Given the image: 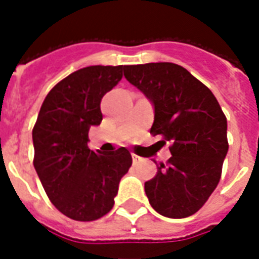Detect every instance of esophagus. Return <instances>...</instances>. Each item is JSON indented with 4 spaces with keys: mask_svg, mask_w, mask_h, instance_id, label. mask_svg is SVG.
Returning a JSON list of instances; mask_svg holds the SVG:
<instances>
[{
    "mask_svg": "<svg viewBox=\"0 0 259 259\" xmlns=\"http://www.w3.org/2000/svg\"><path fill=\"white\" fill-rule=\"evenodd\" d=\"M132 158H133V164H137V162L141 161V157H138L136 154H132Z\"/></svg>",
    "mask_w": 259,
    "mask_h": 259,
    "instance_id": "esophagus-1",
    "label": "esophagus"
}]
</instances>
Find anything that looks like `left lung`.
Returning <instances> with one entry per match:
<instances>
[{
  "label": "left lung",
  "instance_id": "8db88e82",
  "mask_svg": "<svg viewBox=\"0 0 259 259\" xmlns=\"http://www.w3.org/2000/svg\"><path fill=\"white\" fill-rule=\"evenodd\" d=\"M123 75L153 105L150 133L170 142L172 157L145 183L150 205L162 217H191L221 180L229 150L226 115L211 90L175 63L125 66Z\"/></svg>",
  "mask_w": 259,
  "mask_h": 259
}]
</instances>
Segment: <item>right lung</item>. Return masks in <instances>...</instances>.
<instances>
[{
	"label": "right lung",
	"mask_w": 259,
	"mask_h": 259,
	"mask_svg": "<svg viewBox=\"0 0 259 259\" xmlns=\"http://www.w3.org/2000/svg\"><path fill=\"white\" fill-rule=\"evenodd\" d=\"M123 67L91 66L68 75L48 93L32 132L33 165L44 191L74 221L109 212L132 166L126 148L102 153L87 145L90 127L102 121V98L121 80Z\"/></svg>",
	"instance_id": "obj_1"
}]
</instances>
